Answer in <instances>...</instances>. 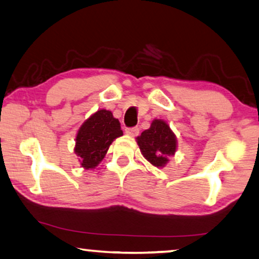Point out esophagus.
<instances>
[{
  "mask_svg": "<svg viewBox=\"0 0 259 259\" xmlns=\"http://www.w3.org/2000/svg\"><path fill=\"white\" fill-rule=\"evenodd\" d=\"M139 131H140V128H139L138 126H134V127H130V128H126V133L131 135V137H137L139 134Z\"/></svg>",
  "mask_w": 259,
  "mask_h": 259,
  "instance_id": "esophagus-1",
  "label": "esophagus"
}]
</instances>
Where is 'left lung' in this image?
<instances>
[{
	"label": "left lung",
	"instance_id": "obj_1",
	"mask_svg": "<svg viewBox=\"0 0 259 259\" xmlns=\"http://www.w3.org/2000/svg\"><path fill=\"white\" fill-rule=\"evenodd\" d=\"M137 142L143 157L156 168H163L177 148L176 135L161 119L153 120L149 128L137 138Z\"/></svg>",
	"mask_w": 259,
	"mask_h": 259
}]
</instances>
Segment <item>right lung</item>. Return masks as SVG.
Segmentation results:
<instances>
[{
  "label": "right lung",
  "mask_w": 259,
  "mask_h": 259,
  "mask_svg": "<svg viewBox=\"0 0 259 259\" xmlns=\"http://www.w3.org/2000/svg\"><path fill=\"white\" fill-rule=\"evenodd\" d=\"M122 135L120 122L111 111L99 110L83 122L74 152L84 169H94L104 158L114 139Z\"/></svg>",
  "instance_id": "right-lung-1"
}]
</instances>
